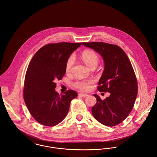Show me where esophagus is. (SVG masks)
<instances>
[{"mask_svg": "<svg viewBox=\"0 0 157 157\" xmlns=\"http://www.w3.org/2000/svg\"><path fill=\"white\" fill-rule=\"evenodd\" d=\"M79 94V96H82V97H86V96H88V94H82V93H80Z\"/></svg>", "mask_w": 157, "mask_h": 157, "instance_id": "1", "label": "esophagus"}]
</instances>
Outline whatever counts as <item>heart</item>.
Wrapping results in <instances>:
<instances>
[{
    "label": "heart",
    "instance_id": "obj_1",
    "mask_svg": "<svg viewBox=\"0 0 157 157\" xmlns=\"http://www.w3.org/2000/svg\"><path fill=\"white\" fill-rule=\"evenodd\" d=\"M81 58L89 68H95L99 63V57L98 55L94 52L90 50L84 51ZM75 63V58L73 56H71L67 59L65 64V70L66 72L68 73L71 71ZM93 83L92 80L87 79H80L76 81L74 83V86L82 91H88L90 89V85Z\"/></svg>",
    "mask_w": 157,
    "mask_h": 157
}]
</instances>
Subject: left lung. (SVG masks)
<instances>
[{"instance_id":"1","label":"left lung","mask_w":157,"mask_h":157,"mask_svg":"<svg viewBox=\"0 0 157 157\" xmlns=\"http://www.w3.org/2000/svg\"><path fill=\"white\" fill-rule=\"evenodd\" d=\"M103 58L104 70L99 81V92L110 96L102 100L96 94L92 115L100 123L115 126L123 121L132 111L137 96L138 84L132 65L119 46L105 42H82Z\"/></svg>"}]
</instances>
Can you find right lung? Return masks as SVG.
I'll return each mask as SVG.
<instances>
[{"instance_id":"1","label":"right lung","mask_w":157,"mask_h":157,"mask_svg":"<svg viewBox=\"0 0 157 157\" xmlns=\"http://www.w3.org/2000/svg\"><path fill=\"white\" fill-rule=\"evenodd\" d=\"M81 43L49 44L33 56L26 72L24 99L32 117L40 124L55 126L67 116L71 101L77 93L68 90L63 94L55 91L57 80L65 73L70 55Z\"/></svg>"}]
</instances>
